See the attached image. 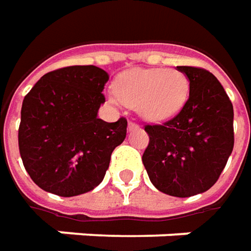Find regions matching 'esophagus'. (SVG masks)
I'll return each instance as SVG.
<instances>
[{
  "mask_svg": "<svg viewBox=\"0 0 251 251\" xmlns=\"http://www.w3.org/2000/svg\"><path fill=\"white\" fill-rule=\"evenodd\" d=\"M127 127H129V130H133V129H137V127H139V125H137L136 122H133V121H129Z\"/></svg>",
  "mask_w": 251,
  "mask_h": 251,
  "instance_id": "1",
  "label": "esophagus"
}]
</instances>
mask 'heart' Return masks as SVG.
Returning <instances> with one entry per match:
<instances>
[{"mask_svg":"<svg viewBox=\"0 0 251 251\" xmlns=\"http://www.w3.org/2000/svg\"><path fill=\"white\" fill-rule=\"evenodd\" d=\"M189 89V79L179 69H132L119 76L111 100L136 107L149 121H164L185 105Z\"/></svg>","mask_w":251,"mask_h":251,"instance_id":"obj_1","label":"heart"}]
</instances>
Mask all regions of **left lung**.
<instances>
[{
  "label": "left lung",
  "mask_w": 251,
  "mask_h": 251,
  "mask_svg": "<svg viewBox=\"0 0 251 251\" xmlns=\"http://www.w3.org/2000/svg\"><path fill=\"white\" fill-rule=\"evenodd\" d=\"M190 89L183 108L161 125H146L142 161L151 183L175 197L208 190L233 150V107L218 79L196 66H177Z\"/></svg>",
  "instance_id": "1"
}]
</instances>
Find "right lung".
I'll return each mask as SVG.
<instances>
[{"label": "right lung", "instance_id": "right-lung-1", "mask_svg": "<svg viewBox=\"0 0 251 251\" xmlns=\"http://www.w3.org/2000/svg\"><path fill=\"white\" fill-rule=\"evenodd\" d=\"M108 79L94 65L66 66L44 75L25 96L19 152L43 190L72 197L102 182L127 126L126 118L111 124L97 118Z\"/></svg>", "mask_w": 251, "mask_h": 251}]
</instances>
